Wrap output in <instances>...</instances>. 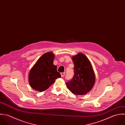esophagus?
<instances>
[{
    "label": "esophagus",
    "mask_w": 125,
    "mask_h": 125,
    "mask_svg": "<svg viewBox=\"0 0 125 125\" xmlns=\"http://www.w3.org/2000/svg\"><path fill=\"white\" fill-rule=\"evenodd\" d=\"M61 77H63L65 76V72H62V73H61Z\"/></svg>",
    "instance_id": "1"
}]
</instances>
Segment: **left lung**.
Returning <instances> with one entry per match:
<instances>
[{"mask_svg": "<svg viewBox=\"0 0 125 125\" xmlns=\"http://www.w3.org/2000/svg\"><path fill=\"white\" fill-rule=\"evenodd\" d=\"M74 64V76L66 83L67 87L74 94L83 95L91 91L95 83V75L88 58L82 53L72 58Z\"/></svg>", "mask_w": 125, "mask_h": 125, "instance_id": "obj_1", "label": "left lung"}]
</instances>
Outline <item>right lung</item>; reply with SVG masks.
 Instances as JSON below:
<instances>
[{
	"label": "right lung",
	"instance_id": "right-lung-1",
	"mask_svg": "<svg viewBox=\"0 0 125 125\" xmlns=\"http://www.w3.org/2000/svg\"><path fill=\"white\" fill-rule=\"evenodd\" d=\"M55 56L52 52L44 54L39 59L30 71L29 80L33 89L43 92L54 83L61 75L53 64Z\"/></svg>",
	"mask_w": 125,
	"mask_h": 125
}]
</instances>
